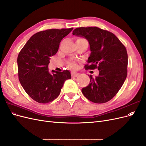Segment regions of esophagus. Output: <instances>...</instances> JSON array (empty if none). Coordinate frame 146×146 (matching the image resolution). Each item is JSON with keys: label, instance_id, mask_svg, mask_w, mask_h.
<instances>
[{"label": "esophagus", "instance_id": "esophagus-1", "mask_svg": "<svg viewBox=\"0 0 146 146\" xmlns=\"http://www.w3.org/2000/svg\"><path fill=\"white\" fill-rule=\"evenodd\" d=\"M79 76V74L78 72H76L75 71H72L71 72V76L72 77H77Z\"/></svg>", "mask_w": 146, "mask_h": 146}]
</instances>
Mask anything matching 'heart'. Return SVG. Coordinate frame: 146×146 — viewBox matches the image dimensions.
Returning <instances> with one entry per match:
<instances>
[{"label": "heart", "mask_w": 146, "mask_h": 146, "mask_svg": "<svg viewBox=\"0 0 146 146\" xmlns=\"http://www.w3.org/2000/svg\"><path fill=\"white\" fill-rule=\"evenodd\" d=\"M75 66H76V65H75V64H72L70 66H71V67H72V68H74Z\"/></svg>", "instance_id": "1"}]
</instances>
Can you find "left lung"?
Returning a JSON list of instances; mask_svg holds the SVG:
<instances>
[{
	"label": "left lung",
	"instance_id": "left-lung-1",
	"mask_svg": "<svg viewBox=\"0 0 146 146\" xmlns=\"http://www.w3.org/2000/svg\"><path fill=\"white\" fill-rule=\"evenodd\" d=\"M72 34L89 42L91 54L85 69L99 70L95 78L90 75V84L82 89L83 94L94 103L107 102L117 93L127 76L125 47L115 35L97 27H78Z\"/></svg>",
	"mask_w": 146,
	"mask_h": 146
}]
</instances>
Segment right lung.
<instances>
[{
  "mask_svg": "<svg viewBox=\"0 0 146 146\" xmlns=\"http://www.w3.org/2000/svg\"><path fill=\"white\" fill-rule=\"evenodd\" d=\"M73 28L48 29L34 34L17 56L18 77L22 86L31 98L40 104L55 100L64 82L71 78L68 70L48 72L50 56L58 52L60 43Z\"/></svg>",
  "mask_w": 146,
  "mask_h": 146,
  "instance_id": "right-lung-1",
  "label": "right lung"
}]
</instances>
